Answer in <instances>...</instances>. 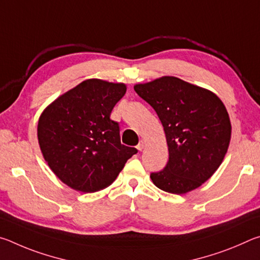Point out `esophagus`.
Listing matches in <instances>:
<instances>
[{"instance_id": "esophagus-1", "label": "esophagus", "mask_w": 260, "mask_h": 260, "mask_svg": "<svg viewBox=\"0 0 260 260\" xmlns=\"http://www.w3.org/2000/svg\"><path fill=\"white\" fill-rule=\"evenodd\" d=\"M146 147V143L143 142V141H140V143L136 146V148H138V150H142V149Z\"/></svg>"}]
</instances>
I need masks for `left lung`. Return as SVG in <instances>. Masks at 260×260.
I'll list each match as a JSON object with an SVG mask.
<instances>
[{"label": "left lung", "instance_id": "left-lung-1", "mask_svg": "<svg viewBox=\"0 0 260 260\" xmlns=\"http://www.w3.org/2000/svg\"><path fill=\"white\" fill-rule=\"evenodd\" d=\"M134 90L158 114L169 146L165 169L150 174L153 184L177 195L201 187L219 169L230 147L232 125L221 100L171 76L136 83Z\"/></svg>", "mask_w": 260, "mask_h": 260}]
</instances>
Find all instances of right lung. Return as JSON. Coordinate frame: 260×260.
I'll return each mask as SVG.
<instances>
[{"label":"right lung","mask_w":260,"mask_h":260,"mask_svg":"<svg viewBox=\"0 0 260 260\" xmlns=\"http://www.w3.org/2000/svg\"><path fill=\"white\" fill-rule=\"evenodd\" d=\"M121 82L88 79L43 110L38 140L48 166L61 182L81 192L109 187L135 148L120 142L110 114L126 93Z\"/></svg>","instance_id":"add662e5"}]
</instances>
